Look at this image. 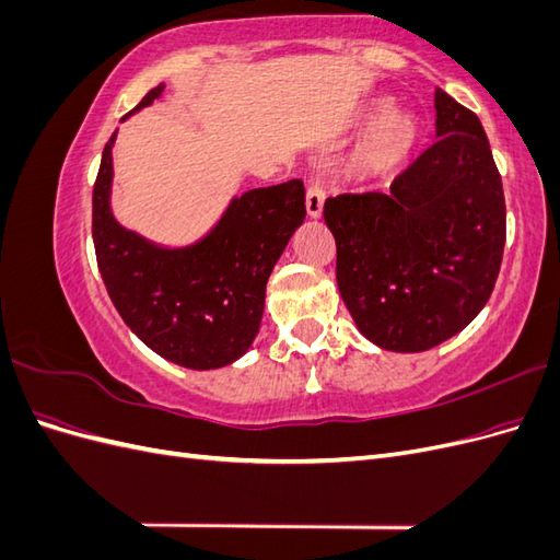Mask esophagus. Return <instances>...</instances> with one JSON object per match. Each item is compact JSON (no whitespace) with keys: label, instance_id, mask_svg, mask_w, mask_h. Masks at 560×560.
<instances>
[{"label":"esophagus","instance_id":"1","mask_svg":"<svg viewBox=\"0 0 560 560\" xmlns=\"http://www.w3.org/2000/svg\"><path fill=\"white\" fill-rule=\"evenodd\" d=\"M325 189L315 182L308 194H306V212L311 219H319L322 217V210H325Z\"/></svg>","mask_w":560,"mask_h":560}]
</instances>
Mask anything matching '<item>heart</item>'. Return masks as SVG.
Listing matches in <instances>:
<instances>
[{
	"instance_id": "heart-1",
	"label": "heart",
	"mask_w": 560,
	"mask_h": 560,
	"mask_svg": "<svg viewBox=\"0 0 560 560\" xmlns=\"http://www.w3.org/2000/svg\"><path fill=\"white\" fill-rule=\"evenodd\" d=\"M358 124L366 130L348 154V177L362 184H383L399 175L420 144L418 118L393 109L389 100L378 97L360 112Z\"/></svg>"
}]
</instances>
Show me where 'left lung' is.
<instances>
[{
    "label": "left lung",
    "mask_w": 560,
    "mask_h": 560,
    "mask_svg": "<svg viewBox=\"0 0 560 560\" xmlns=\"http://www.w3.org/2000/svg\"><path fill=\"white\" fill-rule=\"evenodd\" d=\"M436 142L389 194L325 202L336 282L360 334L389 352H422L460 334L493 292L504 249V194L483 126L436 89Z\"/></svg>",
    "instance_id": "1"
}]
</instances>
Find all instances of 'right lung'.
<instances>
[{"mask_svg": "<svg viewBox=\"0 0 560 560\" xmlns=\"http://www.w3.org/2000/svg\"><path fill=\"white\" fill-rule=\"evenodd\" d=\"M156 86L121 121L161 100ZM109 138L93 189L97 266L118 315L163 360L210 371L238 362L264 317L266 284L306 219L303 182L292 179L233 196L194 243L161 245L116 222Z\"/></svg>", "mask_w": 560, "mask_h": 560, "instance_id": "obj_1", "label": "right lung"}]
</instances>
